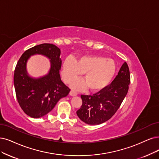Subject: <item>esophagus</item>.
I'll list each match as a JSON object with an SVG mask.
<instances>
[{
	"label": "esophagus",
	"instance_id": "1",
	"mask_svg": "<svg viewBox=\"0 0 159 159\" xmlns=\"http://www.w3.org/2000/svg\"><path fill=\"white\" fill-rule=\"evenodd\" d=\"M78 94V92H76L75 90H70V96H76Z\"/></svg>",
	"mask_w": 159,
	"mask_h": 159
}]
</instances>
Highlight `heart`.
<instances>
[{
    "mask_svg": "<svg viewBox=\"0 0 159 159\" xmlns=\"http://www.w3.org/2000/svg\"><path fill=\"white\" fill-rule=\"evenodd\" d=\"M116 71V64L112 59L103 56H83L76 61L67 59L63 65L62 76L67 84L77 79L84 73V83H76L73 86L84 89L87 86L92 92L103 89L112 80Z\"/></svg>",
    "mask_w": 159,
    "mask_h": 159,
    "instance_id": "1",
    "label": "heart"
}]
</instances>
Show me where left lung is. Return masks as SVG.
I'll list each match as a JSON object with an SVG mask.
<instances>
[{"label": "left lung", "mask_w": 159, "mask_h": 159, "mask_svg": "<svg viewBox=\"0 0 159 159\" xmlns=\"http://www.w3.org/2000/svg\"><path fill=\"white\" fill-rule=\"evenodd\" d=\"M130 75L126 62L110 84L93 95H81L83 104L76 111L79 119L88 125H99L112 117L126 97Z\"/></svg>", "instance_id": "left-lung-1"}]
</instances>
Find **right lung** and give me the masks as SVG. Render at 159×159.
Wrapping results in <instances>:
<instances>
[{"label": "right lung", "mask_w": 159, "mask_h": 159, "mask_svg": "<svg viewBox=\"0 0 159 159\" xmlns=\"http://www.w3.org/2000/svg\"><path fill=\"white\" fill-rule=\"evenodd\" d=\"M60 49L54 44H41L27 50L17 63L14 75L16 98L22 110L32 118H40L48 113L70 90L60 78ZM36 53L48 57L51 62L49 73L37 80L29 77L26 70L27 60Z\"/></svg>", "instance_id": "obj_1"}]
</instances>
